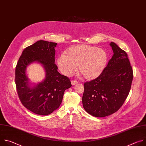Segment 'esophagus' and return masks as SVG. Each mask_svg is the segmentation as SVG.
Here are the masks:
<instances>
[{"label": "esophagus", "instance_id": "34e87169", "mask_svg": "<svg viewBox=\"0 0 146 146\" xmlns=\"http://www.w3.org/2000/svg\"><path fill=\"white\" fill-rule=\"evenodd\" d=\"M71 83H72V86H74L76 84H78V82L77 81H74V80H72L71 81Z\"/></svg>", "mask_w": 146, "mask_h": 146}]
</instances>
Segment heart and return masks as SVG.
<instances>
[{
    "instance_id": "1",
    "label": "heart",
    "mask_w": 146,
    "mask_h": 146,
    "mask_svg": "<svg viewBox=\"0 0 146 146\" xmlns=\"http://www.w3.org/2000/svg\"><path fill=\"white\" fill-rule=\"evenodd\" d=\"M108 58L104 49L83 44L70 47L65 55L58 57L56 64L61 73L66 76L72 75L77 65L78 73L86 80H92L102 73Z\"/></svg>"
}]
</instances>
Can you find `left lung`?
<instances>
[{
	"instance_id": "1",
	"label": "left lung",
	"mask_w": 146,
	"mask_h": 146,
	"mask_svg": "<svg viewBox=\"0 0 146 146\" xmlns=\"http://www.w3.org/2000/svg\"><path fill=\"white\" fill-rule=\"evenodd\" d=\"M113 55L100 76L84 83L82 102L85 110L96 117L110 115L119 110L131 87L133 70L126 52L115 43Z\"/></svg>"
}]
</instances>
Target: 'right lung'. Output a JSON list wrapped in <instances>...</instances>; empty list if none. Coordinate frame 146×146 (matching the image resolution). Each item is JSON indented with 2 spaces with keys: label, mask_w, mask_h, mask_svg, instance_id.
<instances>
[{
  "label": "right lung",
  "mask_w": 146,
  "mask_h": 146,
  "mask_svg": "<svg viewBox=\"0 0 146 146\" xmlns=\"http://www.w3.org/2000/svg\"><path fill=\"white\" fill-rule=\"evenodd\" d=\"M57 43L39 40L27 47L15 68V84L23 105L32 112L41 115L50 114L58 109L66 90L70 88V80L58 72L55 64V47ZM37 63L44 68L46 75L41 82L30 81L26 71L31 64Z\"/></svg>",
  "instance_id": "add662e5"
}]
</instances>
